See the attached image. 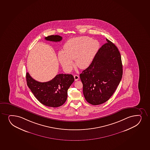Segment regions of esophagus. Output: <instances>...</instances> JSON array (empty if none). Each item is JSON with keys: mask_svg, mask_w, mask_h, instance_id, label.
<instances>
[{"mask_svg": "<svg viewBox=\"0 0 150 150\" xmlns=\"http://www.w3.org/2000/svg\"><path fill=\"white\" fill-rule=\"evenodd\" d=\"M74 78L75 81H78L79 79V76H78V75H76V74L74 75Z\"/></svg>", "mask_w": 150, "mask_h": 150, "instance_id": "34e87169", "label": "esophagus"}]
</instances>
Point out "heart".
I'll return each instance as SVG.
<instances>
[{
  "mask_svg": "<svg viewBox=\"0 0 150 150\" xmlns=\"http://www.w3.org/2000/svg\"><path fill=\"white\" fill-rule=\"evenodd\" d=\"M99 46L98 41L88 36L71 38L64 45L63 52H59V61L66 71L72 69L71 60L79 69H86L93 62Z\"/></svg>",
  "mask_w": 150,
  "mask_h": 150,
  "instance_id": "b5f03b06",
  "label": "heart"
}]
</instances>
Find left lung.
<instances>
[{"instance_id":"8db88e82","label":"left lung","mask_w":150,"mask_h":150,"mask_svg":"<svg viewBox=\"0 0 150 150\" xmlns=\"http://www.w3.org/2000/svg\"><path fill=\"white\" fill-rule=\"evenodd\" d=\"M106 40L91 64L80 74L85 99L93 105L108 100L122 78L121 54L114 43Z\"/></svg>"}]
</instances>
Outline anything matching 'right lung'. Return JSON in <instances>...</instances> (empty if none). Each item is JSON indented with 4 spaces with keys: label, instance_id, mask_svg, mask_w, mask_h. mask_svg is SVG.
I'll return each mask as SVG.
<instances>
[{
    "label": "right lung",
    "instance_id": "obj_1",
    "mask_svg": "<svg viewBox=\"0 0 150 150\" xmlns=\"http://www.w3.org/2000/svg\"><path fill=\"white\" fill-rule=\"evenodd\" d=\"M48 41L58 42L62 37L52 35L45 38ZM26 81L28 88L40 103L47 107H60L67 100V90L74 81L72 74H59L50 81L41 83L31 78L26 72Z\"/></svg>",
    "mask_w": 150,
    "mask_h": 150
}]
</instances>
